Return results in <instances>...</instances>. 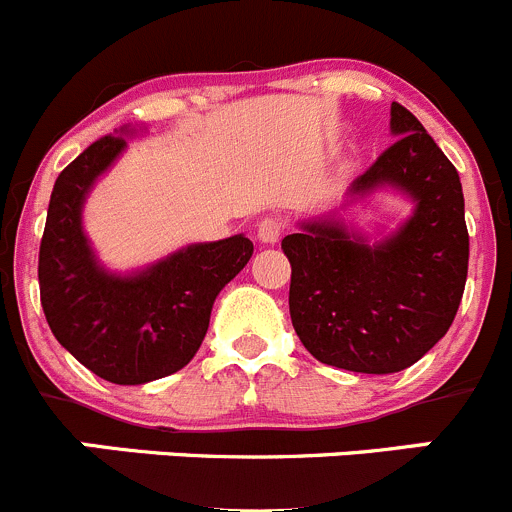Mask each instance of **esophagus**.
I'll list each match as a JSON object with an SVG mask.
<instances>
[{
    "label": "esophagus",
    "mask_w": 512,
    "mask_h": 512,
    "mask_svg": "<svg viewBox=\"0 0 512 512\" xmlns=\"http://www.w3.org/2000/svg\"><path fill=\"white\" fill-rule=\"evenodd\" d=\"M282 230H285V222L280 217H265V220L257 225V240L265 242V245H275L282 237Z\"/></svg>",
    "instance_id": "34e87169"
}]
</instances>
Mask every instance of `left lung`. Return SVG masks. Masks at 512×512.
<instances>
[{
  "label": "left lung",
  "mask_w": 512,
  "mask_h": 512,
  "mask_svg": "<svg viewBox=\"0 0 512 512\" xmlns=\"http://www.w3.org/2000/svg\"><path fill=\"white\" fill-rule=\"evenodd\" d=\"M398 140L350 187H395L415 202L398 232L367 242L335 217L302 222L282 240L292 265L290 317L312 357L367 375L418 362L453 325L468 277L470 240L458 170L403 104Z\"/></svg>",
  "instance_id": "left-lung-1"
}]
</instances>
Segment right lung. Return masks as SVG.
Listing matches in <instances>:
<instances>
[{
    "label": "right lung",
    "mask_w": 512,
    "mask_h": 512,
    "mask_svg": "<svg viewBox=\"0 0 512 512\" xmlns=\"http://www.w3.org/2000/svg\"><path fill=\"white\" fill-rule=\"evenodd\" d=\"M122 132L99 137L59 172L39 245V295L64 350L102 380L142 385L195 357L215 297L250 262L252 242H197L135 275L104 270L82 230V205L127 147Z\"/></svg>",
    "instance_id": "add662e5"
}]
</instances>
